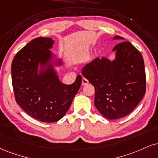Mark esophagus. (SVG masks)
Listing matches in <instances>:
<instances>
[{
    "instance_id": "esophagus-1",
    "label": "esophagus",
    "mask_w": 158,
    "mask_h": 158,
    "mask_svg": "<svg viewBox=\"0 0 158 158\" xmlns=\"http://www.w3.org/2000/svg\"><path fill=\"white\" fill-rule=\"evenodd\" d=\"M89 83L88 80H87V79H85V78H82V81H81V85H86Z\"/></svg>"
}]
</instances>
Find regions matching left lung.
<instances>
[{"mask_svg": "<svg viewBox=\"0 0 158 158\" xmlns=\"http://www.w3.org/2000/svg\"><path fill=\"white\" fill-rule=\"evenodd\" d=\"M113 40H124L115 36ZM113 60L102 56L85 64L81 74L94 86V104L99 113L110 120L130 114L146 93L143 59L130 42L114 47Z\"/></svg>", "mask_w": 158, "mask_h": 158, "instance_id": "8db88e82", "label": "left lung"}]
</instances>
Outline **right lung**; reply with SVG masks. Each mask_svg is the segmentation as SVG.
Listing matches in <instances>:
<instances>
[{"label": "right lung", "instance_id": "1", "mask_svg": "<svg viewBox=\"0 0 158 158\" xmlns=\"http://www.w3.org/2000/svg\"><path fill=\"white\" fill-rule=\"evenodd\" d=\"M54 43L52 38H35L18 51L12 63L17 103L42 122H55L65 115L82 79L79 75L72 85L61 82L56 68L63 63L51 51Z\"/></svg>", "mask_w": 158, "mask_h": 158}]
</instances>
